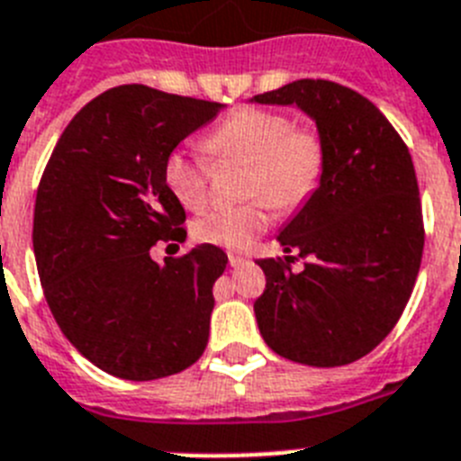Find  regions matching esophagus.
Wrapping results in <instances>:
<instances>
[{"label":"esophagus","instance_id":"1","mask_svg":"<svg viewBox=\"0 0 461 461\" xmlns=\"http://www.w3.org/2000/svg\"><path fill=\"white\" fill-rule=\"evenodd\" d=\"M228 261H230V266H233V268H240V266L249 263V258L242 257V254H230V257H228Z\"/></svg>","mask_w":461,"mask_h":461}]
</instances>
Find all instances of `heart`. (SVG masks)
Returning a JSON list of instances; mask_svg holds the SVG:
<instances>
[{"mask_svg":"<svg viewBox=\"0 0 461 461\" xmlns=\"http://www.w3.org/2000/svg\"><path fill=\"white\" fill-rule=\"evenodd\" d=\"M203 149L212 158L249 163L245 204H219L193 223V238L204 245L245 249L268 228V204L277 212L298 210L312 195L326 165L324 137L312 125H294L286 113L245 107L228 113L207 132ZM165 184L184 207H200L210 191V163L184 149L167 153Z\"/></svg>","mask_w":461,"mask_h":461,"instance_id":"b5f03b06","label":"heart"}]
</instances>
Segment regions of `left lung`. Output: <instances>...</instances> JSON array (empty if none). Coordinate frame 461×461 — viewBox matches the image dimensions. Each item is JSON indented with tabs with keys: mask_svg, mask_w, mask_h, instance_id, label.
Instances as JSON below:
<instances>
[{
	"mask_svg": "<svg viewBox=\"0 0 461 461\" xmlns=\"http://www.w3.org/2000/svg\"><path fill=\"white\" fill-rule=\"evenodd\" d=\"M254 102L296 104L326 144L320 186L277 235L305 268L291 273L296 257L258 261V329L285 359L352 364L394 329L420 273L424 223L411 153L383 112L348 86L301 78Z\"/></svg>",
	"mask_w": 461,
	"mask_h": 461,
	"instance_id": "8db88e82",
	"label": "left lung"
}]
</instances>
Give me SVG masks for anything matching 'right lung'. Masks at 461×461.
Returning <instances> with one entry per match:
<instances>
[{
  "instance_id": "obj_1",
  "label": "right lung",
  "mask_w": 461,
  "mask_h": 461,
  "mask_svg": "<svg viewBox=\"0 0 461 461\" xmlns=\"http://www.w3.org/2000/svg\"><path fill=\"white\" fill-rule=\"evenodd\" d=\"M221 107L116 86L69 121L43 170L32 228L43 296L67 340L109 375H175L207 348L228 257L198 245L158 266L149 249L186 238L163 165Z\"/></svg>"
}]
</instances>
